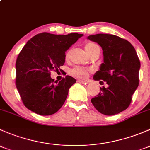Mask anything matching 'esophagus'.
Instances as JSON below:
<instances>
[{"mask_svg":"<svg viewBox=\"0 0 150 150\" xmlns=\"http://www.w3.org/2000/svg\"><path fill=\"white\" fill-rule=\"evenodd\" d=\"M78 83H83V84H86L88 83V81H83V80H78Z\"/></svg>","mask_w":150,"mask_h":150,"instance_id":"esophagus-1","label":"esophagus"}]
</instances>
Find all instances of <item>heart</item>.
<instances>
[{
    "mask_svg": "<svg viewBox=\"0 0 150 150\" xmlns=\"http://www.w3.org/2000/svg\"><path fill=\"white\" fill-rule=\"evenodd\" d=\"M98 45L94 43H88L85 46V49H86V52L88 53V54H90L91 51H93V50L95 49L96 48H97ZM69 51H67L66 52L65 54V57L67 58L69 57ZM89 70L88 69H84L83 67H74L73 69H72L69 72L70 75H72V76L76 77V78H81V79H83V78H86V77L88 76V74Z\"/></svg>",
    "mask_w": 150,
    "mask_h": 150,
    "instance_id": "obj_1",
    "label": "heart"
}]
</instances>
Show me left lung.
Wrapping results in <instances>:
<instances>
[{
  "instance_id": "8db88e82",
  "label": "left lung",
  "mask_w": 150,
  "mask_h": 150,
  "mask_svg": "<svg viewBox=\"0 0 150 150\" xmlns=\"http://www.w3.org/2000/svg\"><path fill=\"white\" fill-rule=\"evenodd\" d=\"M88 39L97 43L103 51L104 62L93 79L108 85L100 88L91 103L102 114H118L129 107L139 84L140 61L135 48L128 40L114 35H92Z\"/></svg>"
}]
</instances>
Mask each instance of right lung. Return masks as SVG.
Here are the masks:
<instances>
[{
  "label": "right lung",
  "mask_w": 150,
  "mask_h": 150,
  "mask_svg": "<svg viewBox=\"0 0 150 150\" xmlns=\"http://www.w3.org/2000/svg\"><path fill=\"white\" fill-rule=\"evenodd\" d=\"M83 35L42 33L25 45L16 62V85L28 110L40 115H51L62 107L76 80L67 75L57 82L51 78V72L64 65L65 51Z\"/></svg>",
  "instance_id": "1"
}]
</instances>
